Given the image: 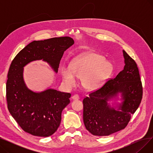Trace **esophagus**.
I'll use <instances>...</instances> for the list:
<instances>
[{
    "instance_id": "34e87169",
    "label": "esophagus",
    "mask_w": 153,
    "mask_h": 153,
    "mask_svg": "<svg viewBox=\"0 0 153 153\" xmlns=\"http://www.w3.org/2000/svg\"><path fill=\"white\" fill-rule=\"evenodd\" d=\"M72 99L73 100H79V96L77 94H75L72 97Z\"/></svg>"
}]
</instances>
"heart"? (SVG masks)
Wrapping results in <instances>:
<instances>
[{"instance_id":"1","label":"heart","mask_w":153,"mask_h":153,"mask_svg":"<svg viewBox=\"0 0 153 153\" xmlns=\"http://www.w3.org/2000/svg\"><path fill=\"white\" fill-rule=\"evenodd\" d=\"M112 69L111 64L104 60L102 56L88 52L72 60L71 67L62 66L61 75L63 81L70 86L76 83V77L81 78L85 89L94 91L105 81Z\"/></svg>"}]
</instances>
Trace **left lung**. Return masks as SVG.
<instances>
[{"label": "left lung", "instance_id": "1", "mask_svg": "<svg viewBox=\"0 0 153 153\" xmlns=\"http://www.w3.org/2000/svg\"><path fill=\"white\" fill-rule=\"evenodd\" d=\"M125 65L114 79L83 100V120L86 129L95 136H108L127 126L143 97V86L136 62L123 51ZM122 93L124 102L119 110L110 108L108 99Z\"/></svg>", "mask_w": 153, "mask_h": 153}]
</instances>
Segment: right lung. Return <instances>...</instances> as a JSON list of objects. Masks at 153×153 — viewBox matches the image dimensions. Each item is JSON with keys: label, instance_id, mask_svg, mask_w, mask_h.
<instances>
[{"label": "right lung", "instance_id": "obj_1", "mask_svg": "<svg viewBox=\"0 0 153 153\" xmlns=\"http://www.w3.org/2000/svg\"><path fill=\"white\" fill-rule=\"evenodd\" d=\"M74 43L69 36L33 41L13 59L6 84L7 108L24 131L42 137L52 135L59 126L62 111L69 103L71 95L51 89L40 93L29 90L23 81V67L43 59L57 72L64 52Z\"/></svg>", "mask_w": 153, "mask_h": 153}]
</instances>
